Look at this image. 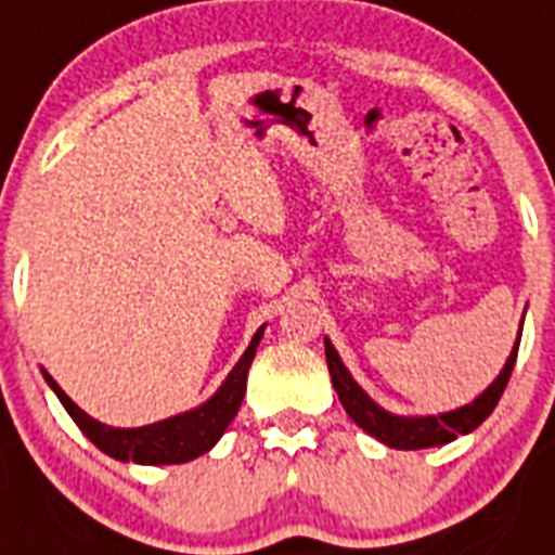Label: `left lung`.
Masks as SVG:
<instances>
[{"instance_id": "1", "label": "left lung", "mask_w": 555, "mask_h": 555, "mask_svg": "<svg viewBox=\"0 0 555 555\" xmlns=\"http://www.w3.org/2000/svg\"><path fill=\"white\" fill-rule=\"evenodd\" d=\"M522 336V331H519ZM519 336L517 345H514L512 356H508L506 366L492 380L487 391L480 397H475L469 405H461V409L448 411V414L439 416H397L389 414L386 409L372 400L361 386L352 380V375L347 372V366L341 364L336 347L325 338V358H327V370H331L333 389H336L338 400L345 405V411L350 414L352 423L358 428H364L366 434L375 436L377 442L389 444L395 450H423V448H436V444H448L453 442L459 434H473L483 420L494 411L500 395L506 389L508 377H512L514 361H517L519 350Z\"/></svg>"}]
</instances>
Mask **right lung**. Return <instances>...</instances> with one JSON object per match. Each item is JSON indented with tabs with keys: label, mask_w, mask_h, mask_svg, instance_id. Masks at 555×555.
I'll list each match as a JSON object with an SVG mask.
<instances>
[{
	"label": "right lung",
	"mask_w": 555,
	"mask_h": 555,
	"mask_svg": "<svg viewBox=\"0 0 555 555\" xmlns=\"http://www.w3.org/2000/svg\"><path fill=\"white\" fill-rule=\"evenodd\" d=\"M261 336L263 327H258V333L253 336L244 356L238 358V364L233 366L228 380L199 409L169 416V420H160V423L144 425V428H111V425L96 423L94 416H88L80 405L72 403V397L55 384V377L49 375L47 370L41 372L47 377V384L57 395V400L63 403V409L77 423V428L102 453L119 461H135V464H185V461L208 453L222 439L228 425L233 423V416L242 409L244 391H247V372L249 364H253L255 350L261 345Z\"/></svg>",
	"instance_id": "1"
}]
</instances>
